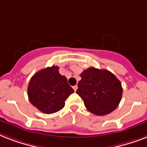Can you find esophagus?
<instances>
[{"label":"esophagus","mask_w":147,"mask_h":147,"mask_svg":"<svg viewBox=\"0 0 147 147\" xmlns=\"http://www.w3.org/2000/svg\"><path fill=\"white\" fill-rule=\"evenodd\" d=\"M73 89L75 92H76V91H77V89H78V86H77V85H75V86H73Z\"/></svg>","instance_id":"esophagus-1"}]
</instances>
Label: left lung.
I'll return each instance as SVG.
<instances>
[{"label":"left lung","instance_id":"8db88e82","mask_svg":"<svg viewBox=\"0 0 147 147\" xmlns=\"http://www.w3.org/2000/svg\"><path fill=\"white\" fill-rule=\"evenodd\" d=\"M76 93L84 100L88 111L104 116L116 109L122 98L121 82L108 70L94 67L84 70L80 75Z\"/></svg>","mask_w":147,"mask_h":147}]
</instances>
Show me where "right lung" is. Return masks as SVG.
I'll use <instances>...</instances> for the list:
<instances>
[{"label": "right lung", "mask_w": 147, "mask_h": 147, "mask_svg": "<svg viewBox=\"0 0 147 147\" xmlns=\"http://www.w3.org/2000/svg\"><path fill=\"white\" fill-rule=\"evenodd\" d=\"M59 69L53 65L42 69L31 78L29 83V100L45 114H53L62 109L65 100L74 92L67 78L59 74Z\"/></svg>", "instance_id": "add662e5"}]
</instances>
